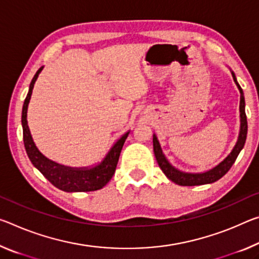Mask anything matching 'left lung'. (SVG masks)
Masks as SVG:
<instances>
[{"instance_id": "obj_1", "label": "left lung", "mask_w": 259, "mask_h": 259, "mask_svg": "<svg viewBox=\"0 0 259 259\" xmlns=\"http://www.w3.org/2000/svg\"><path fill=\"white\" fill-rule=\"evenodd\" d=\"M232 71V70H231ZM233 79L235 81L240 91V131H239V137H237L236 144L234 145L233 150L231 151L227 157H226L223 161L218 163L215 167L211 168L206 171H202V173H187V171H182L175 168L171 163L168 161L166 155L163 154L161 150V146H160V143L158 141L155 134L153 135V151L155 159H157L159 167L161 168L168 179L174 183L179 184V186H202V184H208L218 181L219 179L223 178V176L227 173V171L231 169L233 163L235 162L237 155L240 154L241 150L243 149L245 139H247V133H248V123H247V116H245V101H244V94L242 91L241 86L239 85L236 80L235 73L232 71Z\"/></svg>"}]
</instances>
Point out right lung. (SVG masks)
<instances>
[{"label": "right lung", "mask_w": 259, "mask_h": 259, "mask_svg": "<svg viewBox=\"0 0 259 259\" xmlns=\"http://www.w3.org/2000/svg\"><path fill=\"white\" fill-rule=\"evenodd\" d=\"M44 67H41L32 79L28 89L26 99L24 101L22 110V125H23V139L25 145L26 153L30 158L31 162L45 178H46L53 186L59 188L60 190L67 192H83V191H96L104 188L110 179L113 178L116 169L118 158L122 151L126 137L130 133L126 131L124 135L114 143L110 147L108 153L102 159V161L91 167H69L60 165L55 161H52L41 153L35 146L33 138L31 136V131L27 125V107L30 104L32 96V90L34 88V83L39 73L42 71Z\"/></svg>", "instance_id": "add662e5"}]
</instances>
